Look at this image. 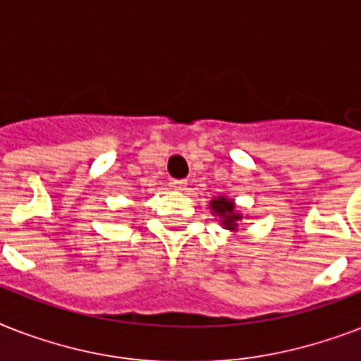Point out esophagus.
Returning <instances> with one entry per match:
<instances>
[{"label": "esophagus", "instance_id": "esophagus-1", "mask_svg": "<svg viewBox=\"0 0 361 361\" xmlns=\"http://www.w3.org/2000/svg\"><path fill=\"white\" fill-rule=\"evenodd\" d=\"M170 185H172V189H176V191H185L187 181L185 180H174L172 183H170Z\"/></svg>", "mask_w": 361, "mask_h": 361}]
</instances>
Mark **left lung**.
I'll use <instances>...</instances> for the list:
<instances>
[{
    "instance_id": "1",
    "label": "left lung",
    "mask_w": 361,
    "mask_h": 361,
    "mask_svg": "<svg viewBox=\"0 0 361 361\" xmlns=\"http://www.w3.org/2000/svg\"><path fill=\"white\" fill-rule=\"evenodd\" d=\"M209 209H212V215L217 217L219 225L226 231H231L232 234H238L240 231V223L243 219V214L236 208V202L234 198L226 197V195H219V197H214L209 200Z\"/></svg>"
}]
</instances>
